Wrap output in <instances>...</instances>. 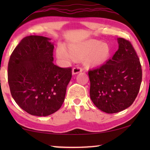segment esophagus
Listing matches in <instances>:
<instances>
[{
  "label": "esophagus",
  "instance_id": "obj_1",
  "mask_svg": "<svg viewBox=\"0 0 150 150\" xmlns=\"http://www.w3.org/2000/svg\"><path fill=\"white\" fill-rule=\"evenodd\" d=\"M83 67L81 66H78V67H74L72 69V74H78L79 72H81L83 71Z\"/></svg>",
  "mask_w": 150,
  "mask_h": 150
}]
</instances>
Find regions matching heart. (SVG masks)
Returning a JSON list of instances; mask_svg holds the SVG:
<instances>
[{"mask_svg": "<svg viewBox=\"0 0 150 150\" xmlns=\"http://www.w3.org/2000/svg\"><path fill=\"white\" fill-rule=\"evenodd\" d=\"M110 54L111 50L107 44L96 40L70 44L67 46V50L62 45L57 48V57L63 65H66L71 59L80 60L85 57V65L97 66L105 63Z\"/></svg>", "mask_w": 150, "mask_h": 150, "instance_id": "1", "label": "heart"}]
</instances>
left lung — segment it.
Returning <instances> with one entry per match:
<instances>
[{"label":"left lung","instance_id":"left-lung-1","mask_svg":"<svg viewBox=\"0 0 150 150\" xmlns=\"http://www.w3.org/2000/svg\"><path fill=\"white\" fill-rule=\"evenodd\" d=\"M117 40L119 49L112 59L88 71L90 98L107 113L120 112L132 105L142 81L141 65L134 47L126 39Z\"/></svg>","mask_w":150,"mask_h":150}]
</instances>
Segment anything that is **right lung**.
Returning a JSON list of instances; mask_svg holds the SVG:
<instances>
[{
	"instance_id": "obj_1",
	"label": "right lung",
	"mask_w": 150,
	"mask_h": 150,
	"mask_svg": "<svg viewBox=\"0 0 150 150\" xmlns=\"http://www.w3.org/2000/svg\"><path fill=\"white\" fill-rule=\"evenodd\" d=\"M39 35L24 38L14 49L8 63V83L12 97L32 115L48 116L64 102L71 67L53 63L54 46Z\"/></svg>"
}]
</instances>
